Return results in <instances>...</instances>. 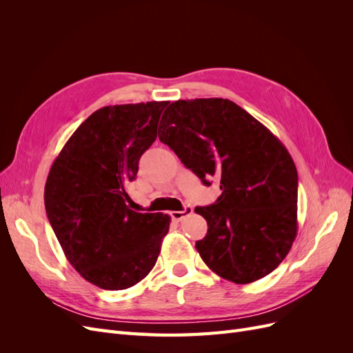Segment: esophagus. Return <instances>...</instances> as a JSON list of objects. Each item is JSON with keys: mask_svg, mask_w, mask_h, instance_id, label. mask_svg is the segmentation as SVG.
<instances>
[{"mask_svg": "<svg viewBox=\"0 0 353 353\" xmlns=\"http://www.w3.org/2000/svg\"><path fill=\"white\" fill-rule=\"evenodd\" d=\"M190 213H193V208L191 206H185L184 210H174L170 212V218H172L174 221H181L185 215H190Z\"/></svg>", "mask_w": 353, "mask_h": 353, "instance_id": "esophagus-1", "label": "esophagus"}]
</instances>
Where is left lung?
I'll return each instance as SVG.
<instances>
[{"label":"left lung","instance_id":"1","mask_svg":"<svg viewBox=\"0 0 353 353\" xmlns=\"http://www.w3.org/2000/svg\"><path fill=\"white\" fill-rule=\"evenodd\" d=\"M159 140L205 185L221 181L218 200L194 209L208 222L196 249L209 268L236 284L272 272L297 232V170L279 138L236 103L196 99L168 105Z\"/></svg>","mask_w":353,"mask_h":353}]
</instances>
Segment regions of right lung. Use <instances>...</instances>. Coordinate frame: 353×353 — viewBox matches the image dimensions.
I'll use <instances>...</instances> for the list:
<instances>
[{
  "label": "right lung",
  "mask_w": 353,
  "mask_h": 353,
  "mask_svg": "<svg viewBox=\"0 0 353 353\" xmlns=\"http://www.w3.org/2000/svg\"><path fill=\"white\" fill-rule=\"evenodd\" d=\"M169 101L105 105L83 121L52 163L46 210L68 261L104 290H125L153 270L170 216L130 209L128 181L157 137Z\"/></svg>",
  "instance_id": "add662e5"
}]
</instances>
